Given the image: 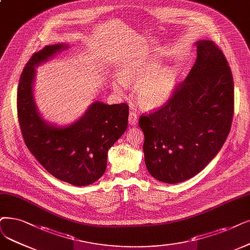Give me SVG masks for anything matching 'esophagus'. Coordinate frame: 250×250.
Segmentation results:
<instances>
[{
  "instance_id": "esophagus-1",
  "label": "esophagus",
  "mask_w": 250,
  "mask_h": 250,
  "mask_svg": "<svg viewBox=\"0 0 250 250\" xmlns=\"http://www.w3.org/2000/svg\"><path fill=\"white\" fill-rule=\"evenodd\" d=\"M128 122H129V124L135 125V124H136V122H137V114H136V113H133V112H130V113H129Z\"/></svg>"
}]
</instances>
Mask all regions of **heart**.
<instances>
[{
  "instance_id": "1",
  "label": "heart",
  "mask_w": 250,
  "mask_h": 250,
  "mask_svg": "<svg viewBox=\"0 0 250 250\" xmlns=\"http://www.w3.org/2000/svg\"><path fill=\"white\" fill-rule=\"evenodd\" d=\"M157 62H136L123 66L119 72V81L124 86L136 88V99L142 107L153 109L165 104L172 96L177 81L175 68L165 66L158 69ZM114 83L117 92L122 85Z\"/></svg>"
}]
</instances>
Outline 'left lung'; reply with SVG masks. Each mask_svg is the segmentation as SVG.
I'll list each match as a JSON object with an SVG mask.
<instances>
[{
  "label": "left lung",
  "mask_w": 250,
  "mask_h": 250,
  "mask_svg": "<svg viewBox=\"0 0 250 250\" xmlns=\"http://www.w3.org/2000/svg\"><path fill=\"white\" fill-rule=\"evenodd\" d=\"M197 59L185 81L158 111L139 119L147 171L178 184L198 174L225 144L234 114V81L222 50L195 43Z\"/></svg>",
  "instance_id": "obj_1"
}]
</instances>
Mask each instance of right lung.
Here are the masks:
<instances>
[{
    "label": "right lung",
    "mask_w": 250,
    "mask_h": 250,
    "mask_svg": "<svg viewBox=\"0 0 250 250\" xmlns=\"http://www.w3.org/2000/svg\"><path fill=\"white\" fill-rule=\"evenodd\" d=\"M67 47L62 43L46 46L29 59L19 80L17 114L24 143L39 163L61 181L84 187L104 175L108 149L127 128L129 107L95 101L72 124L47 122L35 102L36 67Z\"/></svg>",
    "instance_id": "obj_1"
}]
</instances>
